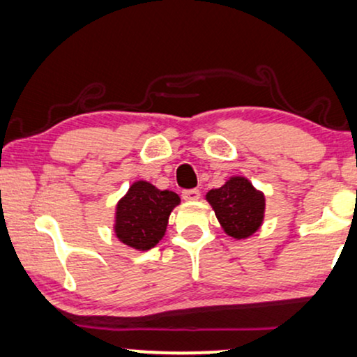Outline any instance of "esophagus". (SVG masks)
<instances>
[{"instance_id": "obj_1", "label": "esophagus", "mask_w": 357, "mask_h": 357, "mask_svg": "<svg viewBox=\"0 0 357 357\" xmlns=\"http://www.w3.org/2000/svg\"><path fill=\"white\" fill-rule=\"evenodd\" d=\"M182 197H183V200H187V202H195V200H198V198H200V192H198V190H195V188L183 190Z\"/></svg>"}]
</instances>
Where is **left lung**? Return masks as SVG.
<instances>
[{"label":"left lung","mask_w":357,"mask_h":357,"mask_svg":"<svg viewBox=\"0 0 357 357\" xmlns=\"http://www.w3.org/2000/svg\"><path fill=\"white\" fill-rule=\"evenodd\" d=\"M205 200L221 228L233 239L249 238L264 223L266 195L243 175H233L220 188H211Z\"/></svg>","instance_id":"1"}]
</instances>
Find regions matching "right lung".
Masks as SVG:
<instances>
[{
    "instance_id": "right-lung-1",
    "label": "right lung",
    "mask_w": 357,
    "mask_h": 357,
    "mask_svg": "<svg viewBox=\"0 0 357 357\" xmlns=\"http://www.w3.org/2000/svg\"><path fill=\"white\" fill-rule=\"evenodd\" d=\"M180 205V197L159 190L146 180H136L114 208V236L136 251H149L164 238L169 216Z\"/></svg>"
}]
</instances>
